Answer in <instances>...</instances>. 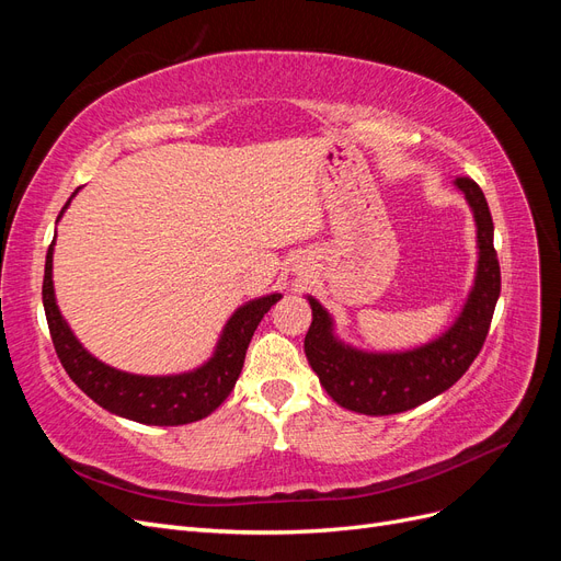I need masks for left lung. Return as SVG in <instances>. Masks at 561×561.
Returning <instances> with one entry per match:
<instances>
[{
    "mask_svg": "<svg viewBox=\"0 0 561 561\" xmlns=\"http://www.w3.org/2000/svg\"><path fill=\"white\" fill-rule=\"evenodd\" d=\"M478 227V271L461 316L433 342L400 353H369L334 336V322L309 297L313 320L304 353L328 396L351 412L367 416L400 414L445 393L478 358L501 295V266L494 250V222L480 184L456 178Z\"/></svg>",
    "mask_w": 561,
    "mask_h": 561,
    "instance_id": "left-lung-1",
    "label": "left lung"
}]
</instances>
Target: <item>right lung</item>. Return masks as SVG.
Segmentation results:
<instances>
[{
	"instance_id": "add662e5",
	"label": "right lung",
	"mask_w": 561,
	"mask_h": 561,
	"mask_svg": "<svg viewBox=\"0 0 561 561\" xmlns=\"http://www.w3.org/2000/svg\"><path fill=\"white\" fill-rule=\"evenodd\" d=\"M79 192V190H77ZM75 192V194H77ZM70 196V201L75 198ZM65 203L60 215L70 206ZM58 215V219H60ZM54 245H48L42 299L48 320V332L54 339L58 358L70 379L93 402L105 407L107 412L124 416L147 426H184L213 414L227 400L239 379L250 339L257 330L264 313L280 299L278 293L252 299L229 318L219 336L213 358L194 371L173 377H140L114 369L79 344V339L60 316L54 293Z\"/></svg>"
}]
</instances>
